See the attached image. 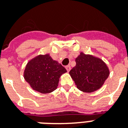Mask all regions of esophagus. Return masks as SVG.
Returning <instances> with one entry per match:
<instances>
[{"label":"esophagus","mask_w":128,"mask_h":128,"mask_svg":"<svg viewBox=\"0 0 128 128\" xmlns=\"http://www.w3.org/2000/svg\"><path fill=\"white\" fill-rule=\"evenodd\" d=\"M66 69L67 70V71L69 72L70 70V69H71V67H70V65H68V66H66Z\"/></svg>","instance_id":"34e87169"}]
</instances>
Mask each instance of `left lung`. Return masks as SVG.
<instances>
[{"instance_id":"1","label":"left lung","mask_w":128,"mask_h":128,"mask_svg":"<svg viewBox=\"0 0 128 128\" xmlns=\"http://www.w3.org/2000/svg\"><path fill=\"white\" fill-rule=\"evenodd\" d=\"M75 62L76 66L69 74L79 90L91 93L103 86L110 72L106 64L102 60L81 52Z\"/></svg>"}]
</instances>
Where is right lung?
Listing matches in <instances>:
<instances>
[{
  "instance_id": "right-lung-1",
  "label": "right lung",
  "mask_w": 128,
  "mask_h": 128,
  "mask_svg": "<svg viewBox=\"0 0 128 128\" xmlns=\"http://www.w3.org/2000/svg\"><path fill=\"white\" fill-rule=\"evenodd\" d=\"M66 72L50 54L38 55L26 64L24 76L34 90L48 94L56 90L60 77Z\"/></svg>"
}]
</instances>
